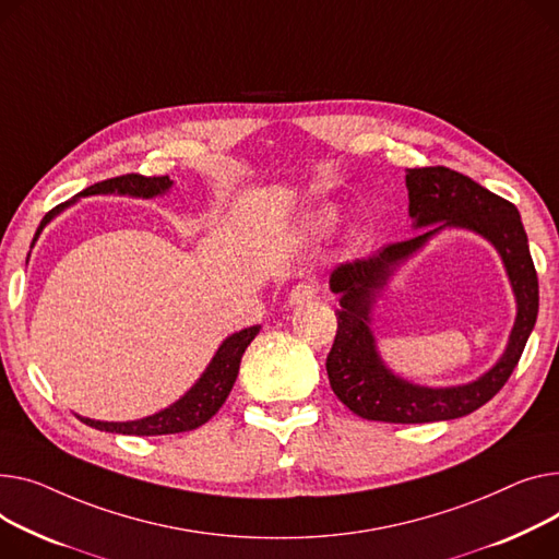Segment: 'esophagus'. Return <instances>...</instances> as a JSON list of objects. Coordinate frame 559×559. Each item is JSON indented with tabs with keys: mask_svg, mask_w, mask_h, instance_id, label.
Wrapping results in <instances>:
<instances>
[{
	"mask_svg": "<svg viewBox=\"0 0 559 559\" xmlns=\"http://www.w3.org/2000/svg\"><path fill=\"white\" fill-rule=\"evenodd\" d=\"M319 294V285L312 281H304L299 285H294L289 292V306H299V304H308L312 301L314 296Z\"/></svg>",
	"mask_w": 559,
	"mask_h": 559,
	"instance_id": "obj_1",
	"label": "esophagus"
}]
</instances>
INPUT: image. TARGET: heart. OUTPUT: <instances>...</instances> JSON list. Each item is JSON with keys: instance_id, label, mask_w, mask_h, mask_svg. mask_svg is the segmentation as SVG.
I'll list each match as a JSON object with an SVG mask.
<instances>
[{"instance_id": "1", "label": "heart", "mask_w": 559, "mask_h": 559, "mask_svg": "<svg viewBox=\"0 0 559 559\" xmlns=\"http://www.w3.org/2000/svg\"><path fill=\"white\" fill-rule=\"evenodd\" d=\"M334 219H337V213H334L332 209H323V211L319 213V217H317V225H319V227H330Z\"/></svg>"}]
</instances>
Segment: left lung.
I'll list each match as a JSON object with an SVG mask.
<instances>
[{
	"instance_id": "1",
	"label": "left lung",
	"mask_w": 559,
	"mask_h": 559,
	"mask_svg": "<svg viewBox=\"0 0 559 559\" xmlns=\"http://www.w3.org/2000/svg\"><path fill=\"white\" fill-rule=\"evenodd\" d=\"M408 213L418 236L382 247L378 253L344 263L330 276V289L342 294L337 334L325 359L330 386L353 414L364 420L420 425L463 418L490 402L512 376L537 321L539 283L528 249V236L512 202L483 189L480 183L444 166L406 170ZM444 226H463L488 237L502 253L518 296V319L504 357L472 385L452 390H427L395 379L374 353L367 328L374 294L392 270L433 233Z\"/></svg>"
}]
</instances>
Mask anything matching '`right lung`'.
Returning a JSON list of instances; mask_svg holds the SVG:
<instances>
[{
  "instance_id": "add662e5",
  "label": "right lung",
  "mask_w": 559,
  "mask_h": 559,
  "mask_svg": "<svg viewBox=\"0 0 559 559\" xmlns=\"http://www.w3.org/2000/svg\"><path fill=\"white\" fill-rule=\"evenodd\" d=\"M173 186L170 177H145L139 173H130V175H119L111 177L105 181H98L94 186H87L81 195H98V193H119V195H134V198H155L166 193ZM73 198L71 202H76ZM71 202L58 204L56 209H51L43 222L40 227L35 231L33 242L40 236V231L45 229L47 222L58 215L64 206H69ZM258 325L245 328L236 334H231L229 340H225V344L219 346V350L215 353L213 361L209 364V368L204 370V376L200 378V382L186 393L181 400H177L173 406L164 408V412L147 416L141 420H132V423H100V420H90V418H81V423L98 429V431H109V433H126V436H166V433H181V431H193L198 427H202L204 423H209L217 412L219 406L227 402L234 382L238 378V368H240V359L247 350V346L253 342V337L258 334Z\"/></svg>"
}]
</instances>
